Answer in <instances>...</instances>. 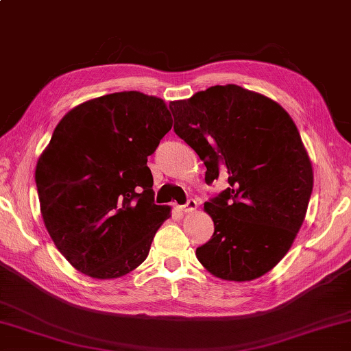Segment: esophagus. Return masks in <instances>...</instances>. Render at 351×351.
<instances>
[{
    "label": "esophagus",
    "instance_id": "obj_1",
    "mask_svg": "<svg viewBox=\"0 0 351 351\" xmlns=\"http://www.w3.org/2000/svg\"><path fill=\"white\" fill-rule=\"evenodd\" d=\"M180 209L183 210V213H193V210L197 209V202L194 200V198H189V200L183 204V206H180Z\"/></svg>",
    "mask_w": 351,
    "mask_h": 351
}]
</instances>
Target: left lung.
<instances>
[{
	"mask_svg": "<svg viewBox=\"0 0 351 351\" xmlns=\"http://www.w3.org/2000/svg\"><path fill=\"white\" fill-rule=\"evenodd\" d=\"M174 131L229 186L204 203L214 234L195 255L217 278L250 281L289 252L313 189L312 163L281 105L238 85L169 104Z\"/></svg>",
	"mask_w": 351,
	"mask_h": 351,
	"instance_id": "1",
	"label": "left lung"
}]
</instances>
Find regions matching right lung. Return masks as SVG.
Wrapping results in <instances>:
<instances>
[{"mask_svg": "<svg viewBox=\"0 0 351 351\" xmlns=\"http://www.w3.org/2000/svg\"><path fill=\"white\" fill-rule=\"evenodd\" d=\"M171 127L162 99L122 91L77 105L53 131L36 165L39 204L79 272L119 278L148 256L171 209L154 203L147 162Z\"/></svg>", "mask_w": 351, "mask_h": 351, "instance_id": "right-lung-1", "label": "right lung"}]
</instances>
